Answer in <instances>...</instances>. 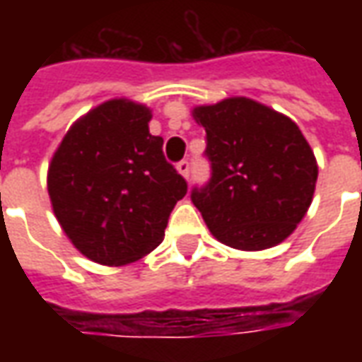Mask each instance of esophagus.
<instances>
[{
    "mask_svg": "<svg viewBox=\"0 0 362 362\" xmlns=\"http://www.w3.org/2000/svg\"><path fill=\"white\" fill-rule=\"evenodd\" d=\"M176 168H178V173L184 176V178H189V173H192V166H189V160H180L178 165H176Z\"/></svg>",
    "mask_w": 362,
    "mask_h": 362,
    "instance_id": "34e87169",
    "label": "esophagus"
}]
</instances>
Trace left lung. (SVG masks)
<instances>
[{
	"label": "left lung",
	"mask_w": 362,
	"mask_h": 362,
	"mask_svg": "<svg viewBox=\"0 0 362 362\" xmlns=\"http://www.w3.org/2000/svg\"><path fill=\"white\" fill-rule=\"evenodd\" d=\"M211 176L192 202L217 240L238 250L283 243L310 207L318 166L295 122L250 98L199 106Z\"/></svg>",
	"instance_id": "obj_1"
}]
</instances>
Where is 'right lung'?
<instances>
[{"mask_svg":"<svg viewBox=\"0 0 362 362\" xmlns=\"http://www.w3.org/2000/svg\"><path fill=\"white\" fill-rule=\"evenodd\" d=\"M151 112L108 100L75 124L52 158L48 192L75 248L104 266H124L157 248L188 182L166 160Z\"/></svg>","mask_w":362,"mask_h":362,"instance_id":"1","label":"right lung"}]
</instances>
